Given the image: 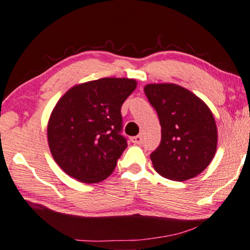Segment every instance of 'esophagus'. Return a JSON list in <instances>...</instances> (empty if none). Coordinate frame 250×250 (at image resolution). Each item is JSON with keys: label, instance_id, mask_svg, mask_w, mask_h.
Wrapping results in <instances>:
<instances>
[{"label": "esophagus", "instance_id": "obj_1", "mask_svg": "<svg viewBox=\"0 0 250 250\" xmlns=\"http://www.w3.org/2000/svg\"><path fill=\"white\" fill-rule=\"evenodd\" d=\"M131 142L135 145H141L142 142H144V138H142V135L134 136V138H131Z\"/></svg>", "mask_w": 250, "mask_h": 250}]
</instances>
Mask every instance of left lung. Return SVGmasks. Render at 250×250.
I'll list each match as a JSON object with an SVG mask.
<instances>
[{
	"label": "left lung",
	"instance_id": "obj_1",
	"mask_svg": "<svg viewBox=\"0 0 250 250\" xmlns=\"http://www.w3.org/2000/svg\"><path fill=\"white\" fill-rule=\"evenodd\" d=\"M145 94L161 125V142L150 154L154 169L177 182L197 177L217 149V127L209 106L193 92L172 83L147 84Z\"/></svg>",
	"mask_w": 250,
	"mask_h": 250
}]
</instances>
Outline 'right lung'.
Here are the masks:
<instances>
[{"label":"right lung","instance_id":"right-lung-1","mask_svg":"<svg viewBox=\"0 0 250 250\" xmlns=\"http://www.w3.org/2000/svg\"><path fill=\"white\" fill-rule=\"evenodd\" d=\"M136 84L129 78L96 79L75 85L57 102L47 140L54 161L67 175L94 184L114 172L127 148L121 106Z\"/></svg>","mask_w":250,"mask_h":250}]
</instances>
